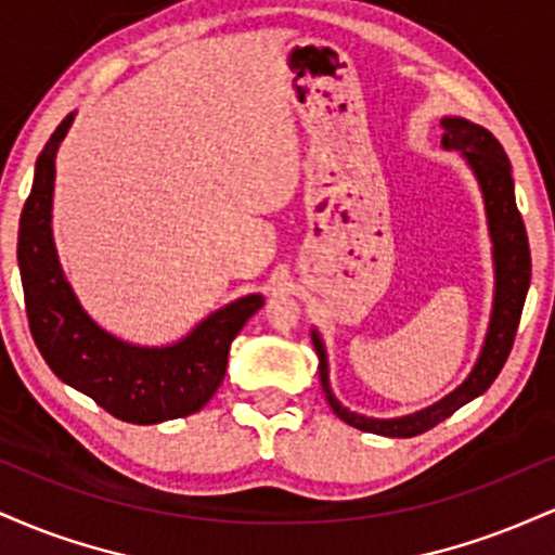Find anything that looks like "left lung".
Instances as JSON below:
<instances>
[{"label":"left lung","instance_id":"obj_1","mask_svg":"<svg viewBox=\"0 0 555 555\" xmlns=\"http://www.w3.org/2000/svg\"><path fill=\"white\" fill-rule=\"evenodd\" d=\"M441 145L446 151H460L469 171L475 175L477 188L482 195V208H486V224L490 237V258H493V305H490V321L486 339H482L480 354H477L473 371L467 378L436 404L425 410L412 412L401 417H367L344 406L331 391L328 380V354L321 334L313 328V347L318 352V373H321V386L326 401L336 417L344 420L352 428L375 433V436L388 438H412L420 433L430 430L441 420L454 415L460 406L473 401L475 397L488 391L495 375L501 373L503 362L512 352L514 336H517L519 315L525 308L527 289H530V242H527L525 221L517 211V197H514L512 164H508L503 145L488 132L486 127L469 122L464 117H443Z\"/></svg>","mask_w":555,"mask_h":555}]
</instances>
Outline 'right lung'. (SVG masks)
I'll return each instance as SVG.
<instances>
[{
	"instance_id": "add662e5",
	"label": "right lung",
	"mask_w": 555,
	"mask_h": 555,
	"mask_svg": "<svg viewBox=\"0 0 555 555\" xmlns=\"http://www.w3.org/2000/svg\"><path fill=\"white\" fill-rule=\"evenodd\" d=\"M73 119L75 112L43 145L21 214L17 266L30 334L56 378L91 397L109 415L135 425L188 417L206 406L221 386L232 339L263 308V295L234 299L164 347L125 341L95 323L67 282L52 229L56 151Z\"/></svg>"
}]
</instances>
